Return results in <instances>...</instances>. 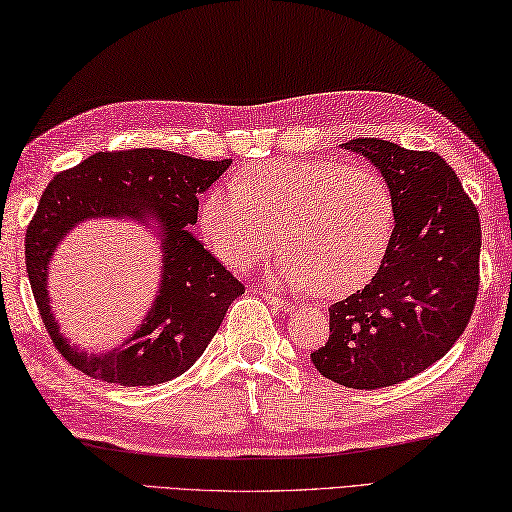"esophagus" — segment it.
<instances>
[{"label": "esophagus", "mask_w": 512, "mask_h": 512, "mask_svg": "<svg viewBox=\"0 0 512 512\" xmlns=\"http://www.w3.org/2000/svg\"><path fill=\"white\" fill-rule=\"evenodd\" d=\"M263 298L267 300V304L271 306V309H276V311H285V313H289V311H291V304H289L287 300L278 298V295H274V293L265 291V293H263Z\"/></svg>", "instance_id": "34e87169"}]
</instances>
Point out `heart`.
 <instances>
[{"label":"heart","instance_id":"obj_1","mask_svg":"<svg viewBox=\"0 0 512 512\" xmlns=\"http://www.w3.org/2000/svg\"><path fill=\"white\" fill-rule=\"evenodd\" d=\"M394 197L368 166L271 157L247 164L236 181L201 199L199 225L225 265L245 271L287 249L280 285L342 298L368 285L394 236Z\"/></svg>","mask_w":512,"mask_h":512}]
</instances>
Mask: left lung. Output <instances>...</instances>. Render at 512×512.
<instances>
[{
    "mask_svg": "<svg viewBox=\"0 0 512 512\" xmlns=\"http://www.w3.org/2000/svg\"><path fill=\"white\" fill-rule=\"evenodd\" d=\"M379 168L394 197V236L370 285L335 302L313 366L352 390L416 377L458 342L480 287L478 208L438 153L379 140L342 144Z\"/></svg>",
    "mask_w": 512,
    "mask_h": 512,
    "instance_id": "1",
    "label": "left lung"
}]
</instances>
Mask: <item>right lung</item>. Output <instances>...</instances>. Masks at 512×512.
Segmentation results:
<instances>
[{
  "mask_svg": "<svg viewBox=\"0 0 512 512\" xmlns=\"http://www.w3.org/2000/svg\"><path fill=\"white\" fill-rule=\"evenodd\" d=\"M230 164L133 149L96 153L50 181L26 232V267L41 320L76 370L135 388L175 379L203 355L245 287L192 236L188 225L197 223L201 192ZM92 218L155 220L163 249V282L152 311L122 347L96 356L64 339L47 295L53 249L76 224Z\"/></svg>",
  "mask_w": 512,
  "mask_h": 512,
  "instance_id": "add662e5",
  "label": "right lung"
}]
</instances>
